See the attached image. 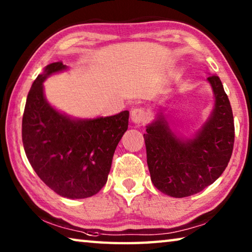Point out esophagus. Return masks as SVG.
<instances>
[{"label": "esophagus", "instance_id": "obj_1", "mask_svg": "<svg viewBox=\"0 0 252 252\" xmlns=\"http://www.w3.org/2000/svg\"><path fill=\"white\" fill-rule=\"evenodd\" d=\"M148 119L146 110L142 108H134L131 111V120L134 122L135 125H141V123L146 122Z\"/></svg>", "mask_w": 252, "mask_h": 252}]
</instances>
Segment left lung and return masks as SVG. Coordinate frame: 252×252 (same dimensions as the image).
<instances>
[{
    "label": "left lung",
    "instance_id": "obj_1",
    "mask_svg": "<svg viewBox=\"0 0 252 252\" xmlns=\"http://www.w3.org/2000/svg\"><path fill=\"white\" fill-rule=\"evenodd\" d=\"M215 92L212 116L192 140L182 141L159 116L143 134L151 180L174 198L189 197L218 179L230 161L234 143L232 109L219 76H208Z\"/></svg>",
    "mask_w": 252,
    "mask_h": 252
}]
</instances>
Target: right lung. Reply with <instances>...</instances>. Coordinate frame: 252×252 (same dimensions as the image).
Masks as SVG:
<instances>
[{
  "mask_svg": "<svg viewBox=\"0 0 252 252\" xmlns=\"http://www.w3.org/2000/svg\"><path fill=\"white\" fill-rule=\"evenodd\" d=\"M51 63L30 89L22 119L25 155L34 171L61 197L94 195L108 180L113 155L129 126V111L93 120H73L55 111L43 94V81L65 69Z\"/></svg>",
  "mask_w": 252,
  "mask_h": 252,
  "instance_id": "add662e5",
  "label": "right lung"
}]
</instances>
